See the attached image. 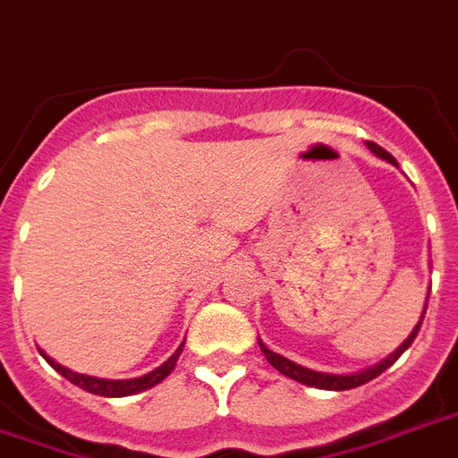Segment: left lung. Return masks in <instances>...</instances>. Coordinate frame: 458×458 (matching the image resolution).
<instances>
[{
    "instance_id": "1",
    "label": "left lung",
    "mask_w": 458,
    "mask_h": 458,
    "mask_svg": "<svg viewBox=\"0 0 458 458\" xmlns=\"http://www.w3.org/2000/svg\"><path fill=\"white\" fill-rule=\"evenodd\" d=\"M369 150L374 152V155H378V157H384L386 162H391V165H395V157H393L391 152H386L381 145L376 143H369ZM425 308H428V303H425ZM425 318V315H422ZM420 325H422V320H420L418 325H415V330L410 333V337L405 342H403L398 350L393 352L391 357L384 359L381 364H376L374 369H367V371H361V374H352V376H335V374H320V371H313V369H306L301 367V364H293V361H289L286 357H281V354H276V352L267 350L262 342H259V350L264 352V357H267V361L272 364L279 374L289 376V378H293V381H298V384H306V386H313V388H323V391H350V388H357V386L361 384H369L371 378H376L378 374H384L386 369L391 367L395 359L401 357L403 352L408 350L410 344H412V340L418 337L420 333Z\"/></svg>"
}]
</instances>
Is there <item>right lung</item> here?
Wrapping results in <instances>:
<instances>
[{"label": "right lung", "instance_id": "add662e5", "mask_svg": "<svg viewBox=\"0 0 458 458\" xmlns=\"http://www.w3.org/2000/svg\"><path fill=\"white\" fill-rule=\"evenodd\" d=\"M182 347H184V344H182ZM182 347H179L162 367H157L155 371H150V374L140 376V378H128V381H106V378H94V376L77 374V371H70V369H65L63 364L53 361L48 354H43V352H40V354L46 357V361L55 369L57 374L65 376L70 384L80 386V388H84L87 393H94V395H104V398H123V395H133V393H140L145 391V388H152L155 384H160L162 378L169 376V371L177 364L179 354H182Z\"/></svg>", "mask_w": 458, "mask_h": 458}]
</instances>
